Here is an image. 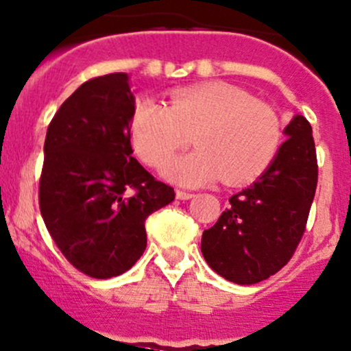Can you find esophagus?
Masks as SVG:
<instances>
[{
  "instance_id": "obj_1",
  "label": "esophagus",
  "mask_w": 351,
  "mask_h": 351,
  "mask_svg": "<svg viewBox=\"0 0 351 351\" xmlns=\"http://www.w3.org/2000/svg\"><path fill=\"white\" fill-rule=\"evenodd\" d=\"M193 193H188V191H182V190H176V198L178 199H191L193 198Z\"/></svg>"
}]
</instances>
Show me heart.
<instances>
[{
    "label": "heart",
    "mask_w": 351,
    "mask_h": 351,
    "mask_svg": "<svg viewBox=\"0 0 351 351\" xmlns=\"http://www.w3.org/2000/svg\"><path fill=\"white\" fill-rule=\"evenodd\" d=\"M195 134L199 148L176 158L163 175L183 186H203L223 176L248 183L278 152L280 123L273 110L221 83L180 90L165 106L146 98L133 114L132 138L146 165L160 168Z\"/></svg>",
    "instance_id": "1"
}]
</instances>
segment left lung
I'll use <instances>...</instances> for the list:
<instances>
[{"instance_id": "left-lung-1", "label": "left lung", "mask_w": 351, "mask_h": 351, "mask_svg": "<svg viewBox=\"0 0 351 351\" xmlns=\"http://www.w3.org/2000/svg\"><path fill=\"white\" fill-rule=\"evenodd\" d=\"M288 138L256 182L230 198V208L205 230L202 253L228 282L253 285L280 271L302 240L318 182L311 126L295 114Z\"/></svg>"}]
</instances>
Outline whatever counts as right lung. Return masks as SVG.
<instances>
[{"label":"right lung","mask_w":351,"mask_h":351,"mask_svg":"<svg viewBox=\"0 0 351 351\" xmlns=\"http://www.w3.org/2000/svg\"><path fill=\"white\" fill-rule=\"evenodd\" d=\"M134 96L126 73L83 83L51 119L45 140L40 210L64 258L93 278L140 260L145 219L175 199L133 158Z\"/></svg>","instance_id":"obj_1"}]
</instances>
